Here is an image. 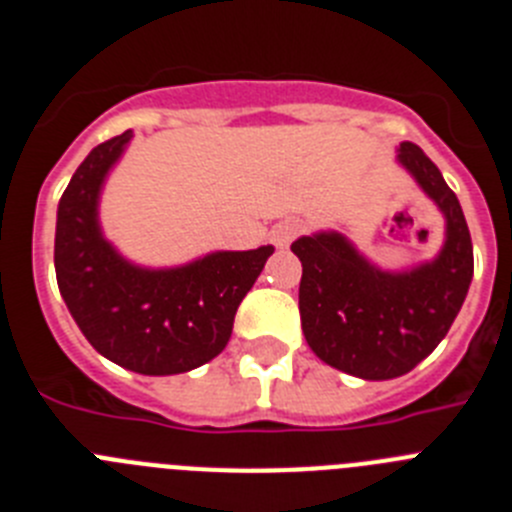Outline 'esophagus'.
Returning <instances> with one entry per match:
<instances>
[{
	"mask_svg": "<svg viewBox=\"0 0 512 512\" xmlns=\"http://www.w3.org/2000/svg\"><path fill=\"white\" fill-rule=\"evenodd\" d=\"M302 225L297 223V220H282V223L274 225V230H271V241H274V246L279 248H287L289 243L295 241L297 235H300Z\"/></svg>",
	"mask_w": 512,
	"mask_h": 512,
	"instance_id": "1",
	"label": "esophagus"
}]
</instances>
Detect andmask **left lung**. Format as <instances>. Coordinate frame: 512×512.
<instances>
[{
	"label": "left lung",
	"instance_id": "obj_1",
	"mask_svg": "<svg viewBox=\"0 0 512 512\" xmlns=\"http://www.w3.org/2000/svg\"><path fill=\"white\" fill-rule=\"evenodd\" d=\"M397 158L446 215V243L433 264L384 274L338 233L292 243L302 261L307 346L325 364L361 379H392L415 369L449 333L474 274L472 235L438 166L415 143H400Z\"/></svg>",
	"mask_w": 512,
	"mask_h": 512
}]
</instances>
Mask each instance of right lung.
I'll return each instance as SVG.
<instances>
[{
    "label": "right lung",
    "instance_id": "1",
    "mask_svg": "<svg viewBox=\"0 0 512 512\" xmlns=\"http://www.w3.org/2000/svg\"><path fill=\"white\" fill-rule=\"evenodd\" d=\"M130 130L89 153L58 202L56 279L87 341L130 372L164 377L215 359L230 341L238 305L274 248L220 251L182 269L122 261L97 225L99 187Z\"/></svg>",
    "mask_w": 512,
    "mask_h": 512
}]
</instances>
